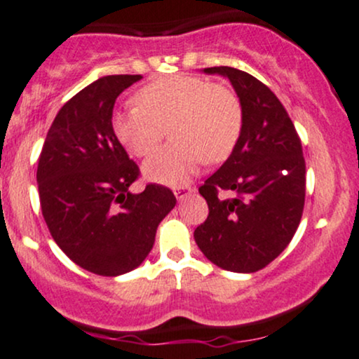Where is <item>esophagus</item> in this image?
Masks as SVG:
<instances>
[{"instance_id": "esophagus-1", "label": "esophagus", "mask_w": 359, "mask_h": 359, "mask_svg": "<svg viewBox=\"0 0 359 359\" xmlns=\"http://www.w3.org/2000/svg\"><path fill=\"white\" fill-rule=\"evenodd\" d=\"M191 192H192L191 187H177V189H174V196H175L177 201H184L185 197L191 196Z\"/></svg>"}]
</instances>
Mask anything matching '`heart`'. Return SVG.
Returning a JSON list of instances; mask_svg holds the SVG:
<instances>
[{
    "label": "heart",
    "instance_id": "obj_1",
    "mask_svg": "<svg viewBox=\"0 0 359 359\" xmlns=\"http://www.w3.org/2000/svg\"><path fill=\"white\" fill-rule=\"evenodd\" d=\"M137 107L115 111V137L135 157L152 154L165 128L172 142L144 163L149 180L163 185L187 182L202 162L231 155L243 130V107L232 90L192 75H174L145 85Z\"/></svg>",
    "mask_w": 359,
    "mask_h": 359
}]
</instances>
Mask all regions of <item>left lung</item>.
I'll list each match as a JSON object with an SVG mask.
<instances>
[{
	"label": "left lung",
	"instance_id": "obj_1",
	"mask_svg": "<svg viewBox=\"0 0 359 359\" xmlns=\"http://www.w3.org/2000/svg\"><path fill=\"white\" fill-rule=\"evenodd\" d=\"M202 72L231 81L243 107V130L227 161L198 187L209 217L194 239L221 269L256 273L287 248L301 222L303 147L286 109L264 83L231 67ZM221 191L229 197L219 198Z\"/></svg>",
	"mask_w": 359,
	"mask_h": 359
}]
</instances>
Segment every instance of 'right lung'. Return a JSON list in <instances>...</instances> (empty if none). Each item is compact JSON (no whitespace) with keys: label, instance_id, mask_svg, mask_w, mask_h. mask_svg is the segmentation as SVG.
Listing matches in <instances>:
<instances>
[{"label":"right lung","instance_id":"right-lung-1","mask_svg":"<svg viewBox=\"0 0 359 359\" xmlns=\"http://www.w3.org/2000/svg\"><path fill=\"white\" fill-rule=\"evenodd\" d=\"M140 75H109L70 98L51 123L38 161L43 219L58 248L98 276L130 273L154 248L175 207L163 185L130 192L138 177L111 127L116 97Z\"/></svg>","mask_w":359,"mask_h":359}]
</instances>
